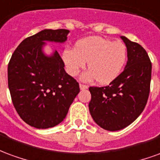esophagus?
I'll list each match as a JSON object with an SVG mask.
<instances>
[{"label": "esophagus", "instance_id": "esophagus-1", "mask_svg": "<svg viewBox=\"0 0 160 160\" xmlns=\"http://www.w3.org/2000/svg\"><path fill=\"white\" fill-rule=\"evenodd\" d=\"M79 87H80V89H82H82H87V88H88L87 85L81 84V83H80V85H79Z\"/></svg>", "mask_w": 160, "mask_h": 160}]
</instances>
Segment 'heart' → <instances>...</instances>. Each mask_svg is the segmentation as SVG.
<instances>
[{
  "mask_svg": "<svg viewBox=\"0 0 160 160\" xmlns=\"http://www.w3.org/2000/svg\"><path fill=\"white\" fill-rule=\"evenodd\" d=\"M62 59L69 74L75 77L85 68V81L96 79L101 84H108L118 77L126 63L127 48L121 42H112L101 37H89L78 41L74 49L63 51Z\"/></svg>",
  "mask_w": 160,
  "mask_h": 160,
  "instance_id": "heart-1",
  "label": "heart"
}]
</instances>
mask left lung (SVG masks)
<instances>
[{
  "instance_id": "left-lung-1",
  "label": "left lung",
  "mask_w": 160,
  "mask_h": 160,
  "mask_svg": "<svg viewBox=\"0 0 160 160\" xmlns=\"http://www.w3.org/2000/svg\"><path fill=\"white\" fill-rule=\"evenodd\" d=\"M127 48V64L117 78L105 87H89L92 118L109 131L125 128L144 110L150 92L152 63L140 44L121 37Z\"/></svg>"
}]
</instances>
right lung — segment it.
<instances>
[{
  "mask_svg": "<svg viewBox=\"0 0 160 160\" xmlns=\"http://www.w3.org/2000/svg\"><path fill=\"white\" fill-rule=\"evenodd\" d=\"M68 30H43L25 38L8 63V88L19 117L37 129L61 123L80 91L79 84L65 71L57 51L43 53L45 42L62 43Z\"/></svg>",
  "mask_w": 160,
  "mask_h": 160,
  "instance_id": "obj_1",
  "label": "right lung"
}]
</instances>
